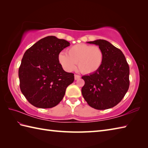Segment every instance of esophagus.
I'll use <instances>...</instances> for the list:
<instances>
[{
    "label": "esophagus",
    "instance_id": "obj_1",
    "mask_svg": "<svg viewBox=\"0 0 148 148\" xmlns=\"http://www.w3.org/2000/svg\"><path fill=\"white\" fill-rule=\"evenodd\" d=\"M80 78V75H75V80H77L78 79H79V78Z\"/></svg>",
    "mask_w": 148,
    "mask_h": 148
}]
</instances>
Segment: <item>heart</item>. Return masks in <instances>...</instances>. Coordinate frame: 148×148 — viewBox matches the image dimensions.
<instances>
[{"instance_id":"obj_1","label":"heart","mask_w":148,"mask_h":148,"mask_svg":"<svg viewBox=\"0 0 148 148\" xmlns=\"http://www.w3.org/2000/svg\"><path fill=\"white\" fill-rule=\"evenodd\" d=\"M58 60L66 71L74 70L77 63L82 73L92 74L101 68L104 60V53L99 46L79 44L69 48L67 54L60 53Z\"/></svg>"}]
</instances>
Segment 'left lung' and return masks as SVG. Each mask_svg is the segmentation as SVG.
I'll list each match as a JSON object with an SVG mask.
<instances>
[{
  "instance_id": "obj_1",
  "label": "left lung",
  "mask_w": 148,
  "mask_h": 148,
  "mask_svg": "<svg viewBox=\"0 0 148 148\" xmlns=\"http://www.w3.org/2000/svg\"><path fill=\"white\" fill-rule=\"evenodd\" d=\"M87 43L98 45L103 51L104 60L96 72L82 77L85 81L82 94L90 107L109 109L119 104L129 89V64L121 50L107 40L99 39Z\"/></svg>"
}]
</instances>
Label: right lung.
I'll list each match as a JSON object with an SVG mask.
<instances>
[{
	"label": "right lung",
	"mask_w": 148,
	"mask_h": 148,
	"mask_svg": "<svg viewBox=\"0 0 148 148\" xmlns=\"http://www.w3.org/2000/svg\"><path fill=\"white\" fill-rule=\"evenodd\" d=\"M70 42L48 36L25 52L19 68V86L29 103L51 108L60 103L66 89L74 81V74L66 72L59 62L60 52Z\"/></svg>",
	"instance_id": "1"
}]
</instances>
